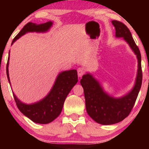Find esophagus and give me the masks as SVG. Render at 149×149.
<instances>
[{"mask_svg":"<svg viewBox=\"0 0 149 149\" xmlns=\"http://www.w3.org/2000/svg\"><path fill=\"white\" fill-rule=\"evenodd\" d=\"M77 72H78V76L81 77L85 74V69L83 68H79Z\"/></svg>","mask_w":149,"mask_h":149,"instance_id":"1","label":"esophagus"}]
</instances>
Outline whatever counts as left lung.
Here are the masks:
<instances>
[{
	"mask_svg": "<svg viewBox=\"0 0 149 149\" xmlns=\"http://www.w3.org/2000/svg\"><path fill=\"white\" fill-rule=\"evenodd\" d=\"M117 37H123L136 56L138 62L136 84L130 92L121 98L110 96L103 91L100 83L90 74H84L80 81L85 98L87 114L97 123L111 125L123 121L131 113L137 99L142 81L141 54L129 28L117 20L112 21Z\"/></svg>",
	"mask_w": 149,
	"mask_h": 149,
	"instance_id": "8db88e82",
	"label": "left lung"
}]
</instances>
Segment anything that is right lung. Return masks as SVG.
I'll list each match as a JSON object with an SVG mask.
<instances>
[{
	"label": "right lung",
	"mask_w": 149,
	"mask_h": 149,
	"mask_svg": "<svg viewBox=\"0 0 149 149\" xmlns=\"http://www.w3.org/2000/svg\"><path fill=\"white\" fill-rule=\"evenodd\" d=\"M52 26V22L40 24L28 22L13 38L11 45L26 32H44L47 31ZM9 60V56L7 64V75L8 80L11 85L9 71H8ZM77 81H78V75L76 70L64 71L59 74L52 90L42 100L32 104H26L19 101L13 93V97L18 109L21 111L22 113H23L34 123L47 124L51 123L60 115L62 112L65 99Z\"/></svg>",
	"instance_id": "1"
}]
</instances>
